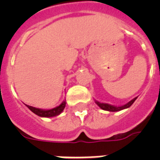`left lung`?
Instances as JSON below:
<instances>
[{
    "label": "left lung",
    "mask_w": 160,
    "mask_h": 160,
    "mask_svg": "<svg viewBox=\"0 0 160 160\" xmlns=\"http://www.w3.org/2000/svg\"><path fill=\"white\" fill-rule=\"evenodd\" d=\"M137 98L138 97L134 98L133 100L129 101L127 104H125V105H121V106H115V105H109V104H107V103H100L95 100V104L100 107L101 109H104V110H107V111H110V112H116V111H120V110H122V109H128L129 107H130L132 105H133V103L135 101V100H136Z\"/></svg>",
    "instance_id": "8db88e82"
}]
</instances>
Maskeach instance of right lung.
<instances>
[{
	"instance_id": "1",
	"label": "right lung",
	"mask_w": 160,
	"mask_h": 160,
	"mask_svg": "<svg viewBox=\"0 0 160 160\" xmlns=\"http://www.w3.org/2000/svg\"><path fill=\"white\" fill-rule=\"evenodd\" d=\"M65 105H66V101L64 100L60 105H58V106L51 109H39V108H36V107L31 106V105H26L30 110H31L34 114H36L38 116L43 117V118H51V117L57 116V115L61 114L64 109H65Z\"/></svg>"
}]
</instances>
